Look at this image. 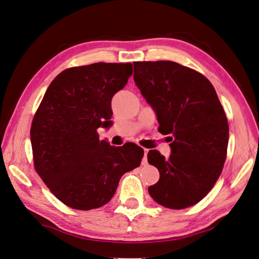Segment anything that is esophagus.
<instances>
[{
  "label": "esophagus",
  "mask_w": 259,
  "mask_h": 259,
  "mask_svg": "<svg viewBox=\"0 0 259 259\" xmlns=\"http://www.w3.org/2000/svg\"><path fill=\"white\" fill-rule=\"evenodd\" d=\"M143 151H144V157H143V160H142V164H143V165H145V164H148V158H147V154H148L149 150H148V149H143Z\"/></svg>",
  "instance_id": "obj_1"
}]
</instances>
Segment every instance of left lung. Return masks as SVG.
Instances as JSON below:
<instances>
[{
    "instance_id": "1",
    "label": "left lung",
    "mask_w": 259,
    "mask_h": 259,
    "mask_svg": "<svg viewBox=\"0 0 259 259\" xmlns=\"http://www.w3.org/2000/svg\"><path fill=\"white\" fill-rule=\"evenodd\" d=\"M135 83L154 109L158 131L169 135L170 155L151 150L148 162L160 171L149 194L169 209L203 199L221 175L229 124L215 90L200 73L173 61L135 62Z\"/></svg>"
}]
</instances>
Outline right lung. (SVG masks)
Instances as JSON below:
<instances>
[{
    "mask_svg": "<svg viewBox=\"0 0 259 259\" xmlns=\"http://www.w3.org/2000/svg\"><path fill=\"white\" fill-rule=\"evenodd\" d=\"M132 74L131 63L98 62L62 71L51 82L30 129L35 168L72 209L102 207L121 176L140 166L136 144L111 147L98 128L111 124V99Z\"/></svg>",
    "mask_w": 259,
    "mask_h": 259,
    "instance_id": "1",
    "label": "right lung"
}]
</instances>
